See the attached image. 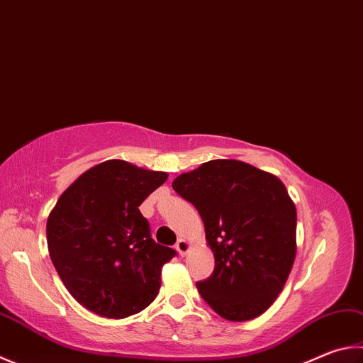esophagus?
Here are the masks:
<instances>
[{
    "label": "esophagus",
    "instance_id": "esophagus-1",
    "mask_svg": "<svg viewBox=\"0 0 363 363\" xmlns=\"http://www.w3.org/2000/svg\"><path fill=\"white\" fill-rule=\"evenodd\" d=\"M190 247H192V245H190V241L189 240H184V238H181L179 241H177V245H176L177 252H179L182 257L187 255Z\"/></svg>",
    "mask_w": 363,
    "mask_h": 363
}]
</instances>
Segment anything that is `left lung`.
Returning a JSON list of instances; mask_svg holds the SVG:
<instances>
[{
  "label": "left lung",
  "instance_id": "1",
  "mask_svg": "<svg viewBox=\"0 0 363 363\" xmlns=\"http://www.w3.org/2000/svg\"><path fill=\"white\" fill-rule=\"evenodd\" d=\"M199 209L216 267L196 282L220 318L250 320L278 298L296 254V209L279 177L240 160H209L173 181Z\"/></svg>",
  "mask_w": 363,
  "mask_h": 363
}]
</instances>
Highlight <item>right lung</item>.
I'll return each mask as SVG.
<instances>
[{
  "mask_svg": "<svg viewBox=\"0 0 363 363\" xmlns=\"http://www.w3.org/2000/svg\"><path fill=\"white\" fill-rule=\"evenodd\" d=\"M168 179L125 160L82 173L48 219V247L65 287L98 315L123 319L143 311L160 291L162 267L176 252L150 238L140 206Z\"/></svg>",
  "mask_w": 363,
  "mask_h": 363,
  "instance_id": "right-lung-1",
  "label": "right lung"
}]
</instances>
